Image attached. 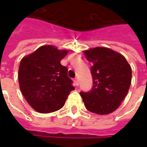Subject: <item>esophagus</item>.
I'll return each instance as SVG.
<instances>
[{
    "instance_id": "34e87169",
    "label": "esophagus",
    "mask_w": 147,
    "mask_h": 147,
    "mask_svg": "<svg viewBox=\"0 0 147 147\" xmlns=\"http://www.w3.org/2000/svg\"><path fill=\"white\" fill-rule=\"evenodd\" d=\"M74 84H75V86H77V87L79 85V81H78V79L77 78L74 79Z\"/></svg>"
}]
</instances>
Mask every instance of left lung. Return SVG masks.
<instances>
[{"mask_svg": "<svg viewBox=\"0 0 147 147\" xmlns=\"http://www.w3.org/2000/svg\"><path fill=\"white\" fill-rule=\"evenodd\" d=\"M92 63L91 74L93 86L80 95L88 110L108 115L119 108L127 96L132 80V69L124 56L106 47H96L84 51Z\"/></svg>", "mask_w": 147, "mask_h": 147, "instance_id": "left-lung-1", "label": "left lung"}]
</instances>
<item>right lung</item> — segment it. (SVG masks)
<instances>
[{"instance_id":"1","label":"right lung","mask_w":147,"mask_h":147,"mask_svg":"<svg viewBox=\"0 0 147 147\" xmlns=\"http://www.w3.org/2000/svg\"><path fill=\"white\" fill-rule=\"evenodd\" d=\"M68 53L53 46H42L24 57L19 68L20 88L28 103L39 113L61 109L71 91L73 81L60 60Z\"/></svg>"}]
</instances>
